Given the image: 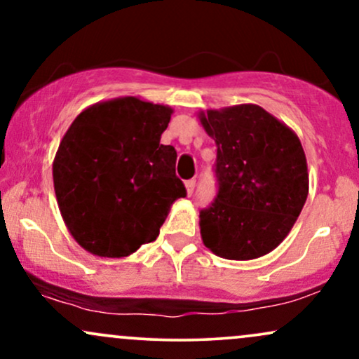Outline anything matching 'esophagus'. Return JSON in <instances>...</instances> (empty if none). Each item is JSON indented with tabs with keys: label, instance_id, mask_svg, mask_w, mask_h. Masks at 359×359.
<instances>
[{
	"label": "esophagus",
	"instance_id": "esophagus-1",
	"mask_svg": "<svg viewBox=\"0 0 359 359\" xmlns=\"http://www.w3.org/2000/svg\"><path fill=\"white\" fill-rule=\"evenodd\" d=\"M185 189H187V194L189 196H192L194 194V189H196V180L191 179V180H185Z\"/></svg>",
	"mask_w": 359,
	"mask_h": 359
}]
</instances>
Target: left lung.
Returning a JSON list of instances; mask_svg holds the SVG:
<instances>
[{
	"label": "left lung",
	"mask_w": 359,
	"mask_h": 359,
	"mask_svg": "<svg viewBox=\"0 0 359 359\" xmlns=\"http://www.w3.org/2000/svg\"><path fill=\"white\" fill-rule=\"evenodd\" d=\"M201 123L217 147V194L201 211V236L214 255L253 259L285 240L309 194L300 140L257 104L209 109Z\"/></svg>",
	"instance_id": "obj_1"
}]
</instances>
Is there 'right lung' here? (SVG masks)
Wrapping results in <instances>:
<instances>
[{
  "instance_id": "1",
  "label": "right lung",
  "mask_w": 359,
  "mask_h": 359,
  "mask_svg": "<svg viewBox=\"0 0 359 359\" xmlns=\"http://www.w3.org/2000/svg\"><path fill=\"white\" fill-rule=\"evenodd\" d=\"M172 109L126 96L72 121L53 160L65 226L84 250L121 258L156 240L170 205L185 197L177 151L162 145Z\"/></svg>"
}]
</instances>
